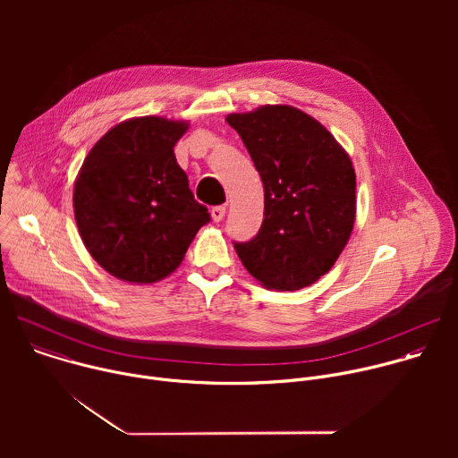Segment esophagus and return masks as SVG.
Listing matches in <instances>:
<instances>
[{
	"label": "esophagus",
	"mask_w": 458,
	"mask_h": 458,
	"mask_svg": "<svg viewBox=\"0 0 458 458\" xmlns=\"http://www.w3.org/2000/svg\"><path fill=\"white\" fill-rule=\"evenodd\" d=\"M210 214H212V219H214L216 223H219V221H223V217H225V214H226V207H214V208L210 210Z\"/></svg>",
	"instance_id": "esophagus-1"
}]
</instances>
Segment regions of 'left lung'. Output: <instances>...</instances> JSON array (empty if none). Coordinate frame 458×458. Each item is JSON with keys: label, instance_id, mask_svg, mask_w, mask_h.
I'll use <instances>...</instances> for the list:
<instances>
[{"label": "left lung", "instance_id": "1", "mask_svg": "<svg viewBox=\"0 0 458 458\" xmlns=\"http://www.w3.org/2000/svg\"><path fill=\"white\" fill-rule=\"evenodd\" d=\"M265 186V217L248 242H233L251 277L293 292L328 274L355 223V170L317 119L288 105L230 114Z\"/></svg>", "mask_w": 458, "mask_h": 458}]
</instances>
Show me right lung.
Wrapping results in <instances>:
<instances>
[{
    "label": "right lung",
    "instance_id": "1",
    "mask_svg": "<svg viewBox=\"0 0 458 458\" xmlns=\"http://www.w3.org/2000/svg\"><path fill=\"white\" fill-rule=\"evenodd\" d=\"M186 121L126 119L92 147L74 184L80 235L110 276L148 284L170 276L210 221L193 199L174 147Z\"/></svg>",
    "mask_w": 458,
    "mask_h": 458
}]
</instances>
